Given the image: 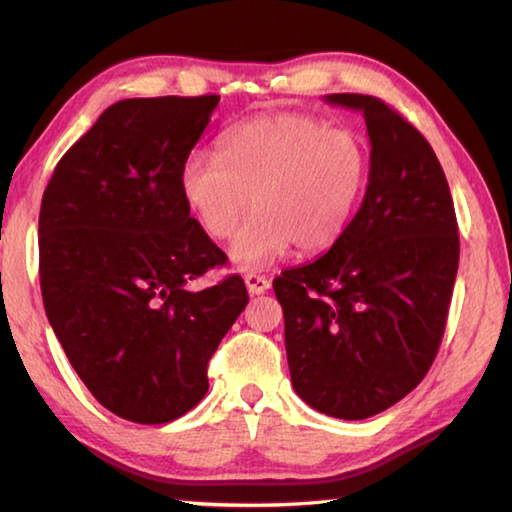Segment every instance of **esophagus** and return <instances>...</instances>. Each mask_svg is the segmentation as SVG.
<instances>
[{
  "label": "esophagus",
  "mask_w": 512,
  "mask_h": 512,
  "mask_svg": "<svg viewBox=\"0 0 512 512\" xmlns=\"http://www.w3.org/2000/svg\"><path fill=\"white\" fill-rule=\"evenodd\" d=\"M246 287L250 296H259V293H264L268 287H271V280L259 273H248L246 275Z\"/></svg>",
  "instance_id": "1"
}]
</instances>
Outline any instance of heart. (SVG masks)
<instances>
[{
    "label": "heart",
    "mask_w": 512,
    "mask_h": 512,
    "mask_svg": "<svg viewBox=\"0 0 512 512\" xmlns=\"http://www.w3.org/2000/svg\"><path fill=\"white\" fill-rule=\"evenodd\" d=\"M368 171V146L357 133L277 112L228 128L221 153H189L180 192L214 239H228L253 203L257 212L241 225L230 257L241 268H257L291 244L302 255L332 248L357 212Z\"/></svg>",
    "instance_id": "heart-1"
}]
</instances>
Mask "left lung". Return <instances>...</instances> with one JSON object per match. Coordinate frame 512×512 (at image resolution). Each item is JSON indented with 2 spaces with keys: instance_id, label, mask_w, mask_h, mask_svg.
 <instances>
[{
  "instance_id": "8db88e82",
  "label": "left lung",
  "mask_w": 512,
  "mask_h": 512,
  "mask_svg": "<svg viewBox=\"0 0 512 512\" xmlns=\"http://www.w3.org/2000/svg\"><path fill=\"white\" fill-rule=\"evenodd\" d=\"M361 110L368 189L345 235L316 262L273 280L296 393L311 409L363 420L427 375L458 271V223L431 144L388 103L329 94Z\"/></svg>"
}]
</instances>
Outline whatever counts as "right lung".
Returning a JSON list of instances; mask_svg holds the SVG:
<instances>
[{
  "instance_id": "obj_1",
  "label": "right lung",
  "mask_w": 512,
  "mask_h": 512,
  "mask_svg": "<svg viewBox=\"0 0 512 512\" xmlns=\"http://www.w3.org/2000/svg\"><path fill=\"white\" fill-rule=\"evenodd\" d=\"M216 94L112 103L56 164L38 244L45 311L76 375L119 418L162 424L207 393V363L248 305L180 192Z\"/></svg>"
}]
</instances>
